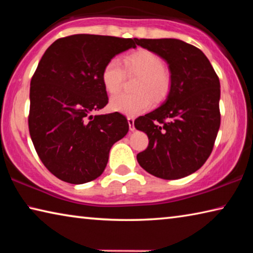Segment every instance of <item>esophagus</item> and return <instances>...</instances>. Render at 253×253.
Listing matches in <instances>:
<instances>
[{
    "mask_svg": "<svg viewBox=\"0 0 253 253\" xmlns=\"http://www.w3.org/2000/svg\"><path fill=\"white\" fill-rule=\"evenodd\" d=\"M127 121H128V125H129V129H130L131 131H134V130H135V125H134L135 121H134V118L128 117Z\"/></svg>",
    "mask_w": 253,
    "mask_h": 253,
    "instance_id": "34e87169",
    "label": "esophagus"
}]
</instances>
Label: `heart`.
<instances>
[{
    "label": "heart",
    "mask_w": 253,
    "mask_h": 253,
    "mask_svg": "<svg viewBox=\"0 0 253 253\" xmlns=\"http://www.w3.org/2000/svg\"><path fill=\"white\" fill-rule=\"evenodd\" d=\"M128 74L138 75L137 93H119L111 98L110 108L117 113L135 117L145 113L152 106L154 100H162L169 90L170 77L164 69L163 60L149 50L140 49L123 59ZM125 70L117 59H111L106 63L101 71V81L107 91L111 95L121 90Z\"/></svg>",
    "instance_id": "obj_1"
}]
</instances>
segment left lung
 <instances>
[{
  "mask_svg": "<svg viewBox=\"0 0 253 253\" xmlns=\"http://www.w3.org/2000/svg\"><path fill=\"white\" fill-rule=\"evenodd\" d=\"M136 44L161 57L170 74L166 99L134 123L149 140L137 161L156 177L188 176L208 160L219 131L220 80L207 55L182 40L136 39Z\"/></svg>",
  "mask_w": 253,
  "mask_h": 253,
  "instance_id": "1",
  "label": "left lung"
}]
</instances>
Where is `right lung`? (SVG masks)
I'll return each mask as SVG.
<instances>
[{
  "label": "right lung",
  "instance_id": "obj_1",
  "mask_svg": "<svg viewBox=\"0 0 253 253\" xmlns=\"http://www.w3.org/2000/svg\"><path fill=\"white\" fill-rule=\"evenodd\" d=\"M136 39L75 34L54 41L30 84L29 130L40 160L71 184L99 177L113 145L129 129L119 113L91 115L108 104L102 68L136 48Z\"/></svg>",
  "mask_w": 253,
  "mask_h": 253
}]
</instances>
